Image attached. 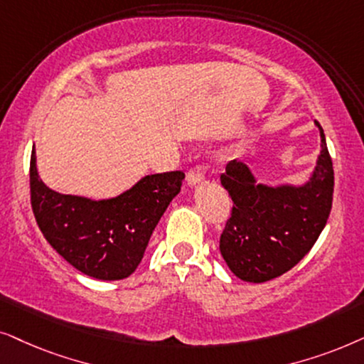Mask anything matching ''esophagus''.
Instances as JSON below:
<instances>
[{
    "label": "esophagus",
    "instance_id": "obj_1",
    "mask_svg": "<svg viewBox=\"0 0 364 364\" xmlns=\"http://www.w3.org/2000/svg\"><path fill=\"white\" fill-rule=\"evenodd\" d=\"M203 179H205V169H203L201 166H196L193 168L188 171L186 174V183L188 186L190 188H195L200 185V183H203Z\"/></svg>",
    "mask_w": 364,
    "mask_h": 364
}]
</instances>
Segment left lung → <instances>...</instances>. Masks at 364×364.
Wrapping results in <instances>:
<instances>
[{
    "instance_id": "obj_1",
    "label": "left lung",
    "mask_w": 364,
    "mask_h": 364,
    "mask_svg": "<svg viewBox=\"0 0 364 364\" xmlns=\"http://www.w3.org/2000/svg\"><path fill=\"white\" fill-rule=\"evenodd\" d=\"M316 166L301 185L259 183L246 163L231 161L221 185L232 200V215L220 240V251L236 278L264 283L301 261L323 228L333 203V163L321 124Z\"/></svg>"
}]
</instances>
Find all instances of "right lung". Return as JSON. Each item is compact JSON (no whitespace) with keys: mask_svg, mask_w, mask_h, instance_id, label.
I'll return each instance as SVG.
<instances>
[{"mask_svg":"<svg viewBox=\"0 0 364 364\" xmlns=\"http://www.w3.org/2000/svg\"><path fill=\"white\" fill-rule=\"evenodd\" d=\"M183 179L181 171L146 174L129 190L101 200L63 195L43 183L35 148L31 151V206L38 226L58 255L95 279H124L138 268Z\"/></svg>","mask_w":364,"mask_h":364,"instance_id":"right-lung-1","label":"right lung"}]
</instances>
